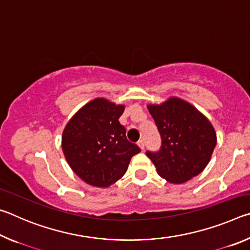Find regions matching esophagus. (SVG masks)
<instances>
[{
	"instance_id": "34e87169",
	"label": "esophagus",
	"mask_w": 250,
	"mask_h": 250,
	"mask_svg": "<svg viewBox=\"0 0 250 250\" xmlns=\"http://www.w3.org/2000/svg\"><path fill=\"white\" fill-rule=\"evenodd\" d=\"M138 146H140V149L143 151V150H145V146H146V143H145V140H142V139H141V140H139L138 141Z\"/></svg>"
}]
</instances>
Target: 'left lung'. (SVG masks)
Listing matches in <instances>:
<instances>
[{"label":"left lung","mask_w":250,"mask_h":250,"mask_svg":"<svg viewBox=\"0 0 250 250\" xmlns=\"http://www.w3.org/2000/svg\"><path fill=\"white\" fill-rule=\"evenodd\" d=\"M147 109L161 135V146L146 154L159 175L170 183L181 184L200 174L216 146L210 122L193 105L177 98Z\"/></svg>","instance_id":"obj_1"}]
</instances>
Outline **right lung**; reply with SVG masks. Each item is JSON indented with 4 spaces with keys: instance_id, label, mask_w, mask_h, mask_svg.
I'll use <instances>...</instances> for the list:
<instances>
[{
    "instance_id": "right-lung-1",
    "label": "right lung",
    "mask_w": 250,
    "mask_h": 250,
    "mask_svg": "<svg viewBox=\"0 0 250 250\" xmlns=\"http://www.w3.org/2000/svg\"><path fill=\"white\" fill-rule=\"evenodd\" d=\"M124 105L95 99L67 124L62 146L73 171L86 183L107 188L128 168L131 158L141 151L126 139L119 118Z\"/></svg>"
}]
</instances>
